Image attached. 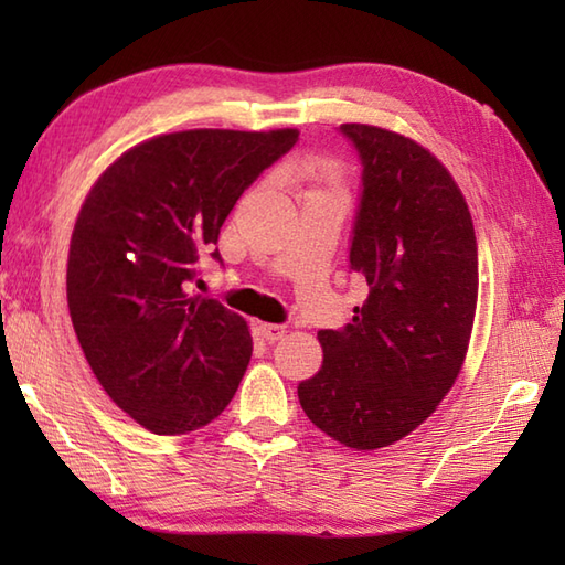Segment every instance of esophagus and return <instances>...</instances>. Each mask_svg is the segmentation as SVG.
Wrapping results in <instances>:
<instances>
[{
	"label": "esophagus",
	"mask_w": 565,
	"mask_h": 565,
	"mask_svg": "<svg viewBox=\"0 0 565 565\" xmlns=\"http://www.w3.org/2000/svg\"><path fill=\"white\" fill-rule=\"evenodd\" d=\"M259 332L267 342H279L286 338V326H276V322H259Z\"/></svg>",
	"instance_id": "34e87169"
}]
</instances>
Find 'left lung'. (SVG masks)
Segmentation results:
<instances>
[{
    "label": "left lung",
    "instance_id": "left-lung-1",
    "mask_svg": "<svg viewBox=\"0 0 565 565\" xmlns=\"http://www.w3.org/2000/svg\"><path fill=\"white\" fill-rule=\"evenodd\" d=\"M364 164L350 249L369 296L320 330L322 366L298 383L318 429L354 451L411 435L459 379L478 303L471 211L447 167L395 130L342 124Z\"/></svg>",
    "mask_w": 565,
    "mask_h": 565
}]
</instances>
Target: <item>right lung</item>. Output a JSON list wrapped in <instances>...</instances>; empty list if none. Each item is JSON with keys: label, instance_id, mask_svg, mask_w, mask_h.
I'll return each mask as SVG.
<instances>
[{"label": "right lung", "instance_id": "1", "mask_svg": "<svg viewBox=\"0 0 565 565\" xmlns=\"http://www.w3.org/2000/svg\"><path fill=\"white\" fill-rule=\"evenodd\" d=\"M296 138V128L154 136L106 167L82 203L67 255L72 328L106 395L152 435L209 425L245 376L247 320L186 289L243 191Z\"/></svg>", "mask_w": 565, "mask_h": 565}]
</instances>
